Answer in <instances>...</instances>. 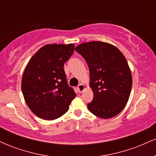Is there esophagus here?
Listing matches in <instances>:
<instances>
[{
    "mask_svg": "<svg viewBox=\"0 0 156 156\" xmlns=\"http://www.w3.org/2000/svg\"><path fill=\"white\" fill-rule=\"evenodd\" d=\"M85 89H86V87H85V86L83 85V84L80 83V85H78V92H80V93L83 92V91L85 90Z\"/></svg>",
    "mask_w": 156,
    "mask_h": 156,
    "instance_id": "obj_1",
    "label": "esophagus"
}]
</instances>
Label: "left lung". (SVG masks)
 Here are the masks:
<instances>
[{
  "instance_id": "left-lung-1",
  "label": "left lung",
  "mask_w": 156,
  "mask_h": 156,
  "mask_svg": "<svg viewBox=\"0 0 156 156\" xmlns=\"http://www.w3.org/2000/svg\"><path fill=\"white\" fill-rule=\"evenodd\" d=\"M76 51L85 58L94 98L87 104L103 119L115 117L125 108L132 88V75L125 55L116 46L101 41L78 44Z\"/></svg>"
}]
</instances>
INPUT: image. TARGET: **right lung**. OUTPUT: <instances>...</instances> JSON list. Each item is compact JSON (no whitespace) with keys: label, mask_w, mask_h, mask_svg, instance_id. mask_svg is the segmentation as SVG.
<instances>
[{"label":"right lung","mask_w":156,"mask_h":156,"mask_svg":"<svg viewBox=\"0 0 156 156\" xmlns=\"http://www.w3.org/2000/svg\"><path fill=\"white\" fill-rule=\"evenodd\" d=\"M75 51L74 44H48L31 57L25 68L21 89L35 115L46 120L62 117L76 93L68 86L64 64Z\"/></svg>","instance_id":"obj_1"}]
</instances>
